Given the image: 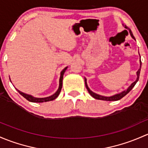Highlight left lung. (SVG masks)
<instances>
[{"label":"left lung","mask_w":148,"mask_h":148,"mask_svg":"<svg viewBox=\"0 0 148 148\" xmlns=\"http://www.w3.org/2000/svg\"><path fill=\"white\" fill-rule=\"evenodd\" d=\"M125 28L128 29L129 30V32H130V36L132 38L134 39V40H135V37L133 36V35H132V31L127 28V26H125ZM141 65H142V63H141V60H140V68L139 70H138V71H137V79L136 80H135L134 83H132V84H131L130 86L128 87V88H127V90H125L123 91V92H121L120 93H118V94H116V95H112V96H110V97H106V96H103V95H98V94H96L95 93V92H93L92 91H91L90 90V88H88V85H87V82H86V78H85V87H86L87 90H88V92L90 93V95H91L92 97H93L95 99H97V100H106V101H116V100H120L121 98H123V97L125 96V95H127V93H128L133 88V87L135 86V84L137 83V82L138 81V80H139V77H140V70H141Z\"/></svg>","instance_id":"1"}]
</instances>
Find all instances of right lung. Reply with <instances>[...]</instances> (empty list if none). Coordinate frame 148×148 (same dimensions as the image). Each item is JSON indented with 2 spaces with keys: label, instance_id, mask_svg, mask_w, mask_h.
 Returning a JSON list of instances; mask_svg holds the SVG:
<instances>
[{
  "label": "right lung",
  "instance_id": "obj_1",
  "mask_svg": "<svg viewBox=\"0 0 148 148\" xmlns=\"http://www.w3.org/2000/svg\"><path fill=\"white\" fill-rule=\"evenodd\" d=\"M67 68H68V67H66V68H64L63 71H61V73H60V80H59V88H58V90L56 91V92H55L53 95H51V96L47 97H41V98H39V97H35L32 96V95H28V94H25V93H24V92H21V91L18 90V89H16V90H17L18 92H19V93L21 94L22 96H23L25 99H26V100H28V101H30V102H32V103H43V102L51 101V100H55L56 97L58 96L59 94H60V91H61L62 86H63V75H64V73H65V71L67 70Z\"/></svg>",
  "mask_w": 148,
  "mask_h": 148
}]
</instances>
